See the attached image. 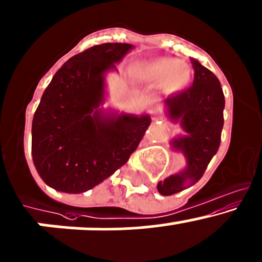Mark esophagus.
Wrapping results in <instances>:
<instances>
[{"instance_id":"esophagus-1","label":"esophagus","mask_w":262,"mask_h":262,"mask_svg":"<svg viewBox=\"0 0 262 262\" xmlns=\"http://www.w3.org/2000/svg\"><path fill=\"white\" fill-rule=\"evenodd\" d=\"M152 118H153L154 122H158V120H162V117L158 114V112H157V110H153V112H152Z\"/></svg>"}]
</instances>
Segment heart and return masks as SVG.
<instances>
[{"instance_id": "1", "label": "heart", "mask_w": 262, "mask_h": 262, "mask_svg": "<svg viewBox=\"0 0 262 262\" xmlns=\"http://www.w3.org/2000/svg\"><path fill=\"white\" fill-rule=\"evenodd\" d=\"M130 76L137 81L159 85L166 94H176L183 90L193 76V68L188 62L174 57H162L149 61H137L129 69Z\"/></svg>"}]
</instances>
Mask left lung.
<instances>
[{
	"label": "left lung",
	"instance_id": "left-lung-1",
	"mask_svg": "<svg viewBox=\"0 0 262 262\" xmlns=\"http://www.w3.org/2000/svg\"><path fill=\"white\" fill-rule=\"evenodd\" d=\"M193 85L177 95L168 96L166 115L173 123H180L183 134L170 140L172 149L186 158L181 172L158 182L157 188L163 196L178 193L200 181L206 168L217 153L224 128L225 96L221 84L212 71L196 59Z\"/></svg>",
	"mask_w": 262,
	"mask_h": 262
}]
</instances>
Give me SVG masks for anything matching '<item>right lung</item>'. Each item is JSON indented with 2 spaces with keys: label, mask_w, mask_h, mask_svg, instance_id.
<instances>
[{
  "label": "right lung",
  "mask_w": 262,
  "mask_h": 262,
  "mask_svg": "<svg viewBox=\"0 0 262 262\" xmlns=\"http://www.w3.org/2000/svg\"><path fill=\"white\" fill-rule=\"evenodd\" d=\"M132 43H101L69 59L43 92L32 120V159L51 188L81 193L126 163L149 126L148 114L103 108L105 76Z\"/></svg>",
  "instance_id": "right-lung-1"
}]
</instances>
